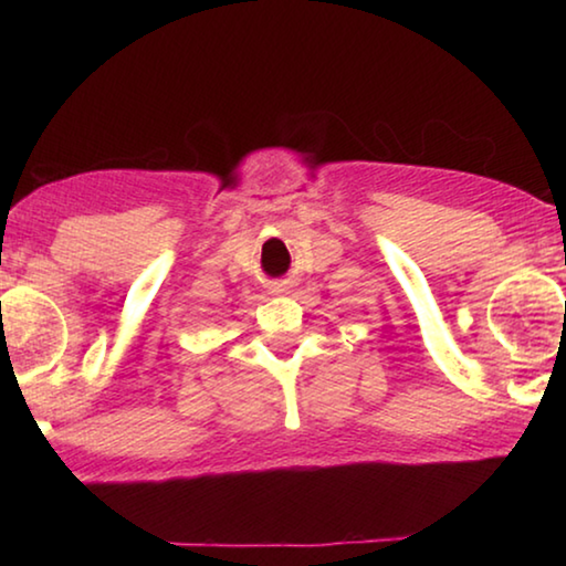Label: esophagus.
Here are the masks:
<instances>
[{"label": "esophagus", "instance_id": "obj_1", "mask_svg": "<svg viewBox=\"0 0 566 566\" xmlns=\"http://www.w3.org/2000/svg\"><path fill=\"white\" fill-rule=\"evenodd\" d=\"M274 292H276V294H286V292H290V286H286V284H276Z\"/></svg>", "mask_w": 566, "mask_h": 566}]
</instances>
